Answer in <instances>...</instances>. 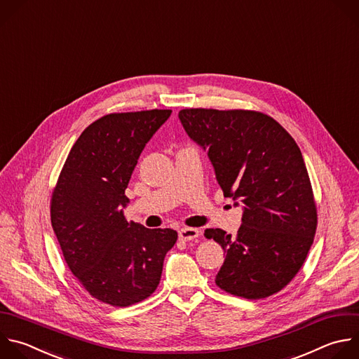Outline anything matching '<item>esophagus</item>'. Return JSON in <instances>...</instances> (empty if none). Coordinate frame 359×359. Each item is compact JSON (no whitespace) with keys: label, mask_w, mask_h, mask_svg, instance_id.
I'll return each instance as SVG.
<instances>
[{"label":"esophagus","mask_w":359,"mask_h":359,"mask_svg":"<svg viewBox=\"0 0 359 359\" xmlns=\"http://www.w3.org/2000/svg\"><path fill=\"white\" fill-rule=\"evenodd\" d=\"M200 235V231L196 228H182L179 231V238L182 241H191Z\"/></svg>","instance_id":"1"}]
</instances>
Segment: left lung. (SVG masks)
Wrapping results in <instances>:
<instances>
[{"label": "left lung", "instance_id": "obj_1", "mask_svg": "<svg viewBox=\"0 0 359 359\" xmlns=\"http://www.w3.org/2000/svg\"><path fill=\"white\" fill-rule=\"evenodd\" d=\"M179 118L187 135L207 151L224 196L244 204L236 236L219 228L204 231L226 254L215 285L254 300L278 293L303 266L317 228L297 144L258 111L184 108Z\"/></svg>", "mask_w": 359, "mask_h": 359}]
</instances>
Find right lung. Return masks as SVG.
Segmentation results:
<instances>
[{
  "label": "right lung",
  "instance_id": "add662e5",
  "mask_svg": "<svg viewBox=\"0 0 359 359\" xmlns=\"http://www.w3.org/2000/svg\"><path fill=\"white\" fill-rule=\"evenodd\" d=\"M172 109L98 118L70 149L50 200V221L65 261L97 300L127 307L149 297L177 232L127 221L131 175Z\"/></svg>",
  "mask_w": 359,
  "mask_h": 359
}]
</instances>
